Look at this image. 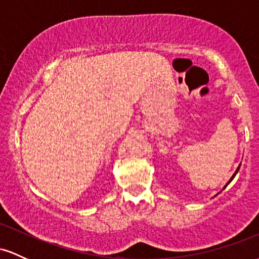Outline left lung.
Listing matches in <instances>:
<instances>
[{
    "instance_id": "8db88e82",
    "label": "left lung",
    "mask_w": 259,
    "mask_h": 259,
    "mask_svg": "<svg viewBox=\"0 0 259 259\" xmlns=\"http://www.w3.org/2000/svg\"><path fill=\"white\" fill-rule=\"evenodd\" d=\"M239 168H240V167H239ZM239 168H237V169H236V171H235V173H234V175H233V177H231V179H230V180H229V183H230V181H231V180H233V179H234V178H235V175H236V174H237V171H239ZM229 183H228V184H229ZM228 184H227V185H228ZM227 185H225V186H227Z\"/></svg>"
}]
</instances>
